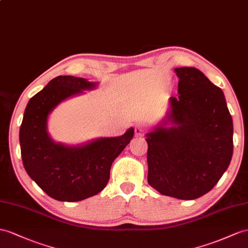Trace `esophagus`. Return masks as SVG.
<instances>
[{"mask_svg": "<svg viewBox=\"0 0 248 248\" xmlns=\"http://www.w3.org/2000/svg\"><path fill=\"white\" fill-rule=\"evenodd\" d=\"M144 131H145V126H144V124L138 123V124L136 125V127H135V135H136V137L143 136Z\"/></svg>", "mask_w": 248, "mask_h": 248, "instance_id": "esophagus-1", "label": "esophagus"}]
</instances>
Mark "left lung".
Masks as SVG:
<instances>
[{"instance_id":"8db88e82","label":"left lung","mask_w":248,"mask_h":248,"mask_svg":"<svg viewBox=\"0 0 248 248\" xmlns=\"http://www.w3.org/2000/svg\"><path fill=\"white\" fill-rule=\"evenodd\" d=\"M174 72L179 95L170 96L166 117L145 139L147 181L162 195L194 200L214 188L232 161V119L222 89L202 71Z\"/></svg>"}]
</instances>
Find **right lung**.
<instances>
[{
  "label": "right lung",
  "mask_w": 248,
  "mask_h": 248,
  "mask_svg": "<svg viewBox=\"0 0 248 248\" xmlns=\"http://www.w3.org/2000/svg\"><path fill=\"white\" fill-rule=\"evenodd\" d=\"M96 83L72 76H59L29 100L20 128L23 165L28 176L54 200L77 202L104 189L114 159L134 137L100 138L80 146L56 143L47 132L49 113L62 101Z\"/></svg>",
  "instance_id": "obj_1"
}]
</instances>
